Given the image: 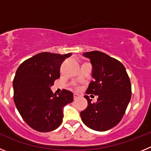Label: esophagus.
I'll return each instance as SVG.
<instances>
[{
  "label": "esophagus",
  "mask_w": 151,
  "mask_h": 151,
  "mask_svg": "<svg viewBox=\"0 0 151 151\" xmlns=\"http://www.w3.org/2000/svg\"><path fill=\"white\" fill-rule=\"evenodd\" d=\"M73 97H74V100H76V99H78V98H79L80 95L78 94H76V93H75V94H73Z\"/></svg>",
  "instance_id": "1"
}]
</instances>
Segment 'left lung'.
<instances>
[{
    "label": "left lung",
    "instance_id": "obj_1",
    "mask_svg": "<svg viewBox=\"0 0 151 151\" xmlns=\"http://www.w3.org/2000/svg\"><path fill=\"white\" fill-rule=\"evenodd\" d=\"M83 56L92 65L91 76L86 94L97 96L92 103L88 95V106L80 113L82 122L93 130L104 132L120 122L132 96V87L125 66L121 62L103 52L90 51Z\"/></svg>",
    "mask_w": 151,
    "mask_h": 151
}]
</instances>
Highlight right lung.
I'll return each instance as SVG.
<instances>
[{
    "label": "right lung",
    "instance_id": "obj_1",
    "mask_svg": "<svg viewBox=\"0 0 151 151\" xmlns=\"http://www.w3.org/2000/svg\"><path fill=\"white\" fill-rule=\"evenodd\" d=\"M72 55L43 52L24 61L13 79V99L24 121L41 132H51L63 122V109L73 101L67 90L57 95L50 87L60 78L62 63Z\"/></svg>",
    "mask_w": 151,
    "mask_h": 151
}]
</instances>
